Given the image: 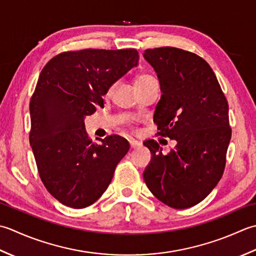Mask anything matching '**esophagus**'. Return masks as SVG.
<instances>
[{
	"label": "esophagus",
	"instance_id": "34e87169",
	"mask_svg": "<svg viewBox=\"0 0 256 256\" xmlns=\"http://www.w3.org/2000/svg\"><path fill=\"white\" fill-rule=\"evenodd\" d=\"M129 144H130V148L132 149H136V148H139L140 146H142V144H140L139 142H137V140H129Z\"/></svg>",
	"mask_w": 256,
	"mask_h": 256
}]
</instances>
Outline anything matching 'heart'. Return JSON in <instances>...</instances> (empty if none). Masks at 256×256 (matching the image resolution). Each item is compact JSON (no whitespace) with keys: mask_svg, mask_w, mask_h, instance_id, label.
I'll return each mask as SVG.
<instances>
[{"mask_svg":"<svg viewBox=\"0 0 256 256\" xmlns=\"http://www.w3.org/2000/svg\"><path fill=\"white\" fill-rule=\"evenodd\" d=\"M154 78L152 76H150L148 74H142V75H138L137 77H136L134 80V86H142L144 84H146V82H148L150 80H154Z\"/></svg>","mask_w":256,"mask_h":256,"instance_id":"obj_1","label":"heart"}]
</instances>
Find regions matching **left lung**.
Instances as JSON below:
<instances>
[{
    "label": "left lung",
    "instance_id": "obj_1",
    "mask_svg": "<svg viewBox=\"0 0 256 256\" xmlns=\"http://www.w3.org/2000/svg\"><path fill=\"white\" fill-rule=\"evenodd\" d=\"M144 58L157 72L161 97L154 122L159 134L174 139L162 154L146 140L152 157L144 171L148 189L174 208H191L220 181L231 140L228 105L210 65L191 52L176 48L146 50Z\"/></svg>",
    "mask_w": 256,
    "mask_h": 256
}]
</instances>
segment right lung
Masks as SVG:
<instances>
[{
  "instance_id": "right-lung-1",
  "label": "right lung",
  "mask_w": 256,
  "mask_h": 256,
  "mask_svg": "<svg viewBox=\"0 0 256 256\" xmlns=\"http://www.w3.org/2000/svg\"><path fill=\"white\" fill-rule=\"evenodd\" d=\"M138 60L132 48H90L62 53L42 70L30 102V144L45 188L62 204L96 202L128 152V142L117 134L94 144L84 122Z\"/></svg>"
}]
</instances>
